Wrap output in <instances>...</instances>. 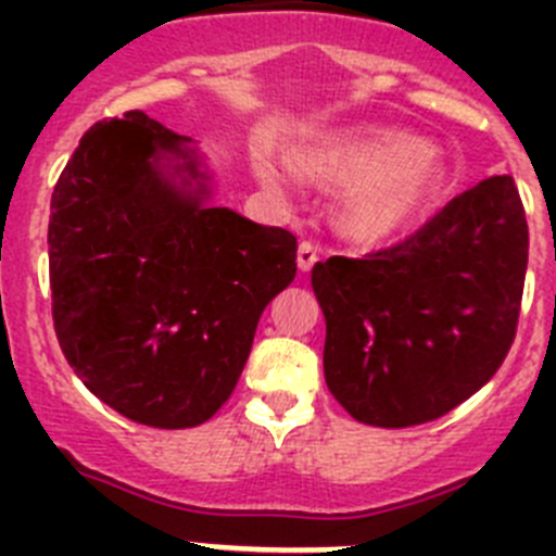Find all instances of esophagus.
Segmentation results:
<instances>
[{"label":"esophagus","instance_id":"34e87169","mask_svg":"<svg viewBox=\"0 0 556 556\" xmlns=\"http://www.w3.org/2000/svg\"><path fill=\"white\" fill-rule=\"evenodd\" d=\"M317 262H320L317 248L312 242H301V248H298V267H301V273H308Z\"/></svg>","mask_w":556,"mask_h":556}]
</instances>
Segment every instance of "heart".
I'll list each match as a JSON object with an SVG mask.
<instances>
[{"label": "heart", "instance_id": "1", "mask_svg": "<svg viewBox=\"0 0 556 556\" xmlns=\"http://www.w3.org/2000/svg\"><path fill=\"white\" fill-rule=\"evenodd\" d=\"M292 161L308 178L348 184L337 203V228L362 248H381L409 233L445 180L434 147L387 127L317 132L294 144ZM253 164L264 180L275 178L264 152H255Z\"/></svg>", "mask_w": 556, "mask_h": 556}]
</instances>
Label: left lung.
<instances>
[{"label":"left lung","instance_id":"left-lung-1","mask_svg":"<svg viewBox=\"0 0 556 556\" xmlns=\"http://www.w3.org/2000/svg\"><path fill=\"white\" fill-rule=\"evenodd\" d=\"M529 262L509 175L462 191L395 248L312 269L326 384L358 424L406 429L488 384L515 339Z\"/></svg>","mask_w":556,"mask_h":556}]
</instances>
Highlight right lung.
<instances>
[{
	"mask_svg": "<svg viewBox=\"0 0 556 556\" xmlns=\"http://www.w3.org/2000/svg\"><path fill=\"white\" fill-rule=\"evenodd\" d=\"M189 136L147 113L97 122L52 191L49 287L66 362L152 429L205 424L233 392L298 239L211 203Z\"/></svg>",
	"mask_w": 556,
	"mask_h": 556,
	"instance_id": "right-lung-1",
	"label": "right lung"
}]
</instances>
